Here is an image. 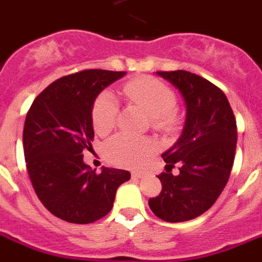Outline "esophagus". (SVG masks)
Here are the masks:
<instances>
[{
	"instance_id": "esophagus-1",
	"label": "esophagus",
	"mask_w": 262,
	"mask_h": 262,
	"mask_svg": "<svg viewBox=\"0 0 262 262\" xmlns=\"http://www.w3.org/2000/svg\"><path fill=\"white\" fill-rule=\"evenodd\" d=\"M141 177H142V172H138V171L132 172V178L133 179H140Z\"/></svg>"
}]
</instances>
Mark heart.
Here are the masks:
<instances>
[{"mask_svg": "<svg viewBox=\"0 0 262 262\" xmlns=\"http://www.w3.org/2000/svg\"><path fill=\"white\" fill-rule=\"evenodd\" d=\"M122 95L133 104L142 106L151 117V124L162 132L174 130L178 124L175 112L177 96L163 81L151 76L136 77L122 85ZM118 105L111 92H103L95 100L92 108V124L99 134H105L115 128ZM154 151V142L149 138L117 134L104 146L109 162L121 167H140Z\"/></svg>", "mask_w": 262, "mask_h": 262, "instance_id": "obj_1", "label": "heart"}]
</instances>
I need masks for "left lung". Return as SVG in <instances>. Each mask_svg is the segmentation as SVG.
<instances>
[{"mask_svg": "<svg viewBox=\"0 0 262 262\" xmlns=\"http://www.w3.org/2000/svg\"><path fill=\"white\" fill-rule=\"evenodd\" d=\"M186 103V122L174 146L162 154L166 171L158 175L162 191L149 207L159 219H195L212 207L229 179L235 159L237 126L228 99L219 87L188 71H158ZM180 166L178 176L171 170Z\"/></svg>", "mask_w": 262, "mask_h": 262, "instance_id": "left-lung-1", "label": "left lung"}]
</instances>
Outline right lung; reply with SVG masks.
<instances>
[{
  "mask_svg": "<svg viewBox=\"0 0 262 262\" xmlns=\"http://www.w3.org/2000/svg\"><path fill=\"white\" fill-rule=\"evenodd\" d=\"M124 71L84 70L51 83L26 116L24 151L35 194L59 219L88 224L112 210L116 191L130 179L126 170L103 167L97 174L83 161L95 133L92 108L97 95Z\"/></svg>",
  "mask_w": 262,
  "mask_h": 262,
  "instance_id": "add662e5",
  "label": "right lung"
}]
</instances>
